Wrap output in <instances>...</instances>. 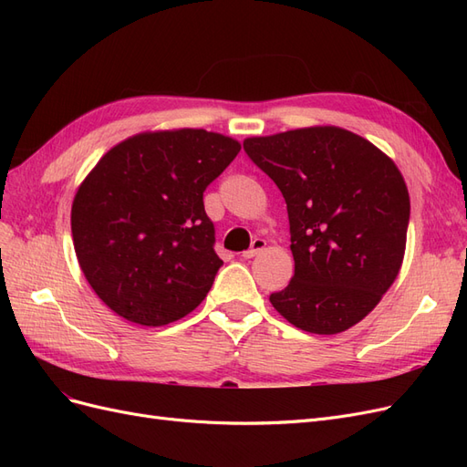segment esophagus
<instances>
[{"label": "esophagus", "mask_w": 467, "mask_h": 467, "mask_svg": "<svg viewBox=\"0 0 467 467\" xmlns=\"http://www.w3.org/2000/svg\"><path fill=\"white\" fill-rule=\"evenodd\" d=\"M266 247V242H265V239H253V242H251V247L247 249V251H244L242 253V257L244 259H253V257H255L257 255V253H261L263 249Z\"/></svg>", "instance_id": "esophagus-1"}]
</instances>
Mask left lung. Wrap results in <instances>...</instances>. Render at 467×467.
<instances>
[{
  "instance_id": "1",
  "label": "left lung",
  "mask_w": 467,
  "mask_h": 467,
  "mask_svg": "<svg viewBox=\"0 0 467 467\" xmlns=\"http://www.w3.org/2000/svg\"><path fill=\"white\" fill-rule=\"evenodd\" d=\"M244 150L280 189L290 220L294 276L268 300L302 331H347L401 268L411 204L400 169L335 126L247 138Z\"/></svg>"
}]
</instances>
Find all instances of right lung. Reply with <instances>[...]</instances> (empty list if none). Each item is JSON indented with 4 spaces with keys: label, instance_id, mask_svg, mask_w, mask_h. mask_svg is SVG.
I'll return each instance as SVG.
<instances>
[{
    "label": "right lung",
    "instance_id": "add662e5",
    "mask_svg": "<svg viewBox=\"0 0 467 467\" xmlns=\"http://www.w3.org/2000/svg\"><path fill=\"white\" fill-rule=\"evenodd\" d=\"M239 150L216 132H146L107 151L81 182L72 206L76 255L112 312L158 327L206 298L223 261L202 196Z\"/></svg>",
    "mask_w": 467,
    "mask_h": 467
}]
</instances>
